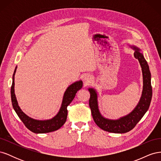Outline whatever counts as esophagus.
<instances>
[{"label": "esophagus", "instance_id": "34e87169", "mask_svg": "<svg viewBox=\"0 0 161 161\" xmlns=\"http://www.w3.org/2000/svg\"><path fill=\"white\" fill-rule=\"evenodd\" d=\"M90 79H91L90 78L89 76H85L84 77V80H85V82H86H86H88L90 80Z\"/></svg>", "mask_w": 161, "mask_h": 161}]
</instances>
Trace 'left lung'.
I'll use <instances>...</instances> for the list:
<instances>
[{
  "label": "left lung",
  "mask_w": 161,
  "mask_h": 161,
  "mask_svg": "<svg viewBox=\"0 0 161 161\" xmlns=\"http://www.w3.org/2000/svg\"><path fill=\"white\" fill-rule=\"evenodd\" d=\"M131 49L134 50V56L138 59L142 72L143 87L142 94L138 104L130 113L118 119H112L107 118L101 114L99 108L98 92L94 88H89L90 92L89 106L91 110L92 118L99 127L106 131L116 134H124L132 130L139 121L147 113L152 99L153 90L151 86V74L147 60L143 53L138 47L130 45Z\"/></svg>",
  "instance_id": "obj_1"
}]
</instances>
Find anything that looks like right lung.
Masks as SVG:
<instances>
[{"label": "right lung", "mask_w": 161, "mask_h": 161, "mask_svg": "<svg viewBox=\"0 0 161 161\" xmlns=\"http://www.w3.org/2000/svg\"><path fill=\"white\" fill-rule=\"evenodd\" d=\"M17 68V66H16L13 75L11 95L13 108L15 111L19 118L21 119L23 123L29 130L36 134L52 132V131L60 129L66 121L68 114L67 107L74 99L78 91L82 89V85H83L82 81L79 80L73 82L66 89L64 93V96H63L60 108L54 117L49 119H36L26 115L19 106L16 95L14 94V75H15Z\"/></svg>", "instance_id": "add662e5"}]
</instances>
